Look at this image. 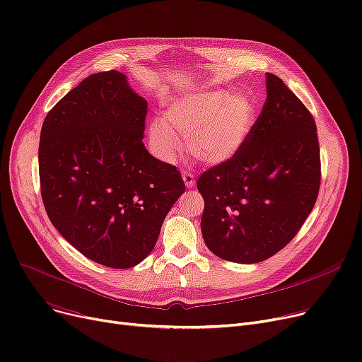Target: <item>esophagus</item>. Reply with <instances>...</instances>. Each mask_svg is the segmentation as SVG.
I'll use <instances>...</instances> for the list:
<instances>
[{"label": "esophagus", "instance_id": "1", "mask_svg": "<svg viewBox=\"0 0 362 362\" xmlns=\"http://www.w3.org/2000/svg\"><path fill=\"white\" fill-rule=\"evenodd\" d=\"M182 177H183V182L186 185V187H194L195 186V175L191 171H182Z\"/></svg>", "mask_w": 362, "mask_h": 362}]
</instances>
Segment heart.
<instances>
[{"label":"heart","instance_id":"heart-1","mask_svg":"<svg viewBox=\"0 0 362 362\" xmlns=\"http://www.w3.org/2000/svg\"><path fill=\"white\" fill-rule=\"evenodd\" d=\"M255 121V103L248 98L209 91L168 105L161 121L151 125V140L164 158H173L180 148L179 137H187L198 160L216 164L243 146Z\"/></svg>","mask_w":362,"mask_h":362}]
</instances>
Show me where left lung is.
<instances>
[{
	"instance_id": "8db88e82",
	"label": "left lung",
	"mask_w": 362,
	"mask_h": 362,
	"mask_svg": "<svg viewBox=\"0 0 362 362\" xmlns=\"http://www.w3.org/2000/svg\"><path fill=\"white\" fill-rule=\"evenodd\" d=\"M266 93L243 146L197 182L204 198L202 238L228 262L257 263L276 255L300 230L320 192L315 119L269 72Z\"/></svg>"
}]
</instances>
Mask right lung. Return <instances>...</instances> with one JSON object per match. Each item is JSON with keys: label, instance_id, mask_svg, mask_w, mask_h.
<instances>
[{"label": "right lung", "instance_id": "1", "mask_svg": "<svg viewBox=\"0 0 362 362\" xmlns=\"http://www.w3.org/2000/svg\"><path fill=\"white\" fill-rule=\"evenodd\" d=\"M148 103L125 75H88L47 114L38 167L44 209L81 255L127 269L155 245L185 192L180 171L144 145Z\"/></svg>", "mask_w": 362, "mask_h": 362}]
</instances>
